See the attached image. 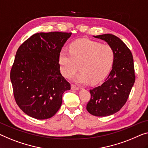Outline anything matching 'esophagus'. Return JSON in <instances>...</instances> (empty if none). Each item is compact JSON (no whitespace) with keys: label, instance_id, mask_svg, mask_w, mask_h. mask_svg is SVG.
I'll use <instances>...</instances> for the list:
<instances>
[{"label":"esophagus","instance_id":"obj_1","mask_svg":"<svg viewBox=\"0 0 148 148\" xmlns=\"http://www.w3.org/2000/svg\"><path fill=\"white\" fill-rule=\"evenodd\" d=\"M71 88H72V90H79L78 87H77V86H76L73 85V84L71 86Z\"/></svg>","mask_w":148,"mask_h":148}]
</instances>
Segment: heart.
Wrapping results in <instances>:
<instances>
[{
  "label": "heart",
  "mask_w": 148,
  "mask_h": 148,
  "mask_svg": "<svg viewBox=\"0 0 148 148\" xmlns=\"http://www.w3.org/2000/svg\"><path fill=\"white\" fill-rule=\"evenodd\" d=\"M114 51L111 46L88 39L74 42L70 51L65 48L59 54V65L62 74L70 78L78 71L75 77L78 84H97L103 80L111 69L114 60Z\"/></svg>",
  "instance_id": "heart-1"
}]
</instances>
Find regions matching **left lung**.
<instances>
[{"instance_id":"1","label":"left lung","mask_w":148,"mask_h":148,"mask_svg":"<svg viewBox=\"0 0 148 148\" xmlns=\"http://www.w3.org/2000/svg\"><path fill=\"white\" fill-rule=\"evenodd\" d=\"M94 37L106 42L113 48L115 56L111 72L103 83L90 90L91 98L86 109L93 116H108L123 106L135 82L133 56L127 46L115 35Z\"/></svg>"}]
</instances>
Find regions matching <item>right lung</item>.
<instances>
[{"label":"right lung","instance_id":"add662e5","mask_svg":"<svg viewBox=\"0 0 148 148\" xmlns=\"http://www.w3.org/2000/svg\"><path fill=\"white\" fill-rule=\"evenodd\" d=\"M72 33L51 32L33 34L20 46L10 80L17 105L38 120L54 116L70 84L60 73L59 54Z\"/></svg>","mask_w":148,"mask_h":148}]
</instances>
